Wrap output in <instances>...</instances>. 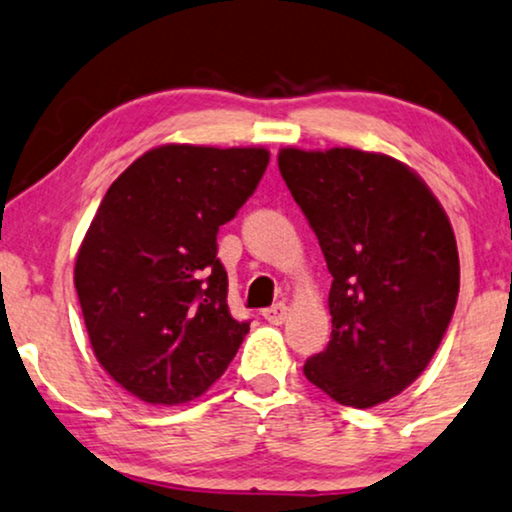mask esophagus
<instances>
[{
    "label": "esophagus",
    "instance_id": "34e87169",
    "mask_svg": "<svg viewBox=\"0 0 512 512\" xmlns=\"http://www.w3.org/2000/svg\"><path fill=\"white\" fill-rule=\"evenodd\" d=\"M264 320H269L271 325H283L285 318H288V306L285 304H274L271 309H264L262 311Z\"/></svg>",
    "mask_w": 512,
    "mask_h": 512
}]
</instances>
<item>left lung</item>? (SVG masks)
Listing matches in <instances>:
<instances>
[{
	"instance_id": "8db88e82",
	"label": "left lung",
	"mask_w": 512,
	"mask_h": 512,
	"mask_svg": "<svg viewBox=\"0 0 512 512\" xmlns=\"http://www.w3.org/2000/svg\"><path fill=\"white\" fill-rule=\"evenodd\" d=\"M278 170L332 274V337L304 374L335 403L370 410L426 370L452 320V222L426 182L388 154L283 147Z\"/></svg>"
}]
</instances>
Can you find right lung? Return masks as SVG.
I'll return each instance as SVG.
<instances>
[{
    "instance_id": "add662e5",
    "label": "right lung",
    "mask_w": 512,
    "mask_h": 512,
    "mask_svg": "<svg viewBox=\"0 0 512 512\" xmlns=\"http://www.w3.org/2000/svg\"><path fill=\"white\" fill-rule=\"evenodd\" d=\"M267 163V147L170 142L138 156L100 201L74 285L100 367L142 403L199 398L248 335L229 313L217 229Z\"/></svg>"
}]
</instances>
